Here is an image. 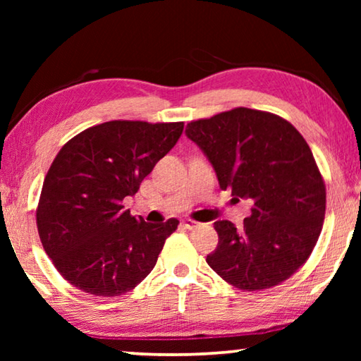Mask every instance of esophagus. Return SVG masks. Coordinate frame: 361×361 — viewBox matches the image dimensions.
I'll use <instances>...</instances> for the list:
<instances>
[{
	"mask_svg": "<svg viewBox=\"0 0 361 361\" xmlns=\"http://www.w3.org/2000/svg\"><path fill=\"white\" fill-rule=\"evenodd\" d=\"M183 226H185L186 229H195V228H199L200 223H199V221H195V219L186 218V219H183Z\"/></svg>",
	"mask_w": 361,
	"mask_h": 361,
	"instance_id": "obj_1",
	"label": "esophagus"
}]
</instances>
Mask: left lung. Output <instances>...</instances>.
I'll return each mask as SVG.
<instances>
[{
  "label": "left lung",
  "instance_id": "left-lung-1",
  "mask_svg": "<svg viewBox=\"0 0 361 361\" xmlns=\"http://www.w3.org/2000/svg\"><path fill=\"white\" fill-rule=\"evenodd\" d=\"M186 135L209 157L219 188L253 202L242 228L215 223L209 266L245 291L285 282L309 259L325 219V181L307 142L280 116L243 106L191 121Z\"/></svg>",
  "mask_w": 361,
  "mask_h": 361
}]
</instances>
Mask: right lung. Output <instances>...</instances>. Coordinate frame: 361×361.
<instances>
[{"label": "right lung", "instance_id": "right-lung-1", "mask_svg": "<svg viewBox=\"0 0 361 361\" xmlns=\"http://www.w3.org/2000/svg\"><path fill=\"white\" fill-rule=\"evenodd\" d=\"M183 122L109 121L66 142L42 183L36 226L66 282L89 295L130 291L156 266L175 218L149 224L122 205L181 137Z\"/></svg>", "mask_w": 361, "mask_h": 361}]
</instances>
